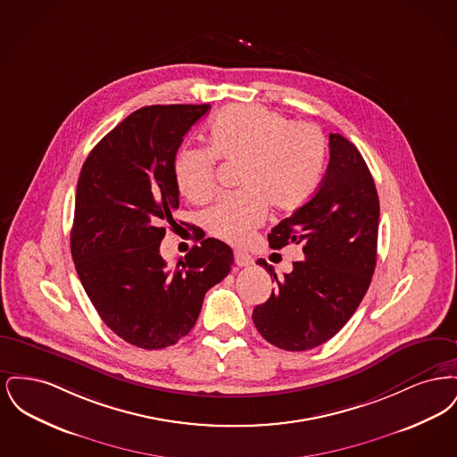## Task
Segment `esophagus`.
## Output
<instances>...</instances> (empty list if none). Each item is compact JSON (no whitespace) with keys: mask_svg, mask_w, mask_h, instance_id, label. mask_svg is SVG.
<instances>
[{"mask_svg":"<svg viewBox=\"0 0 457 457\" xmlns=\"http://www.w3.org/2000/svg\"><path fill=\"white\" fill-rule=\"evenodd\" d=\"M235 262L239 267H250L253 263V259L246 252H235Z\"/></svg>","mask_w":457,"mask_h":457,"instance_id":"obj_1","label":"esophagus"}]
</instances>
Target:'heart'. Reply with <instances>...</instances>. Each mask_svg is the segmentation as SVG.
<instances>
[{
    "mask_svg": "<svg viewBox=\"0 0 457 457\" xmlns=\"http://www.w3.org/2000/svg\"><path fill=\"white\" fill-rule=\"evenodd\" d=\"M207 149L176 154L174 181L179 194L202 204L216 188V159L238 162L237 194L220 196L204 216L216 238L239 245L259 228L269 205L291 212L315 194L326 170L327 142L313 125L295 123L278 111L233 104L219 111L207 129Z\"/></svg>",
    "mask_w": 457,
    "mask_h": 457,
    "instance_id": "1",
    "label": "heart"
}]
</instances>
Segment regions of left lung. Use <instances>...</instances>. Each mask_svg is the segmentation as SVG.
Here are the masks:
<instances>
[{
    "label": "left lung",
    "mask_w": 457,
    "mask_h": 457,
    "mask_svg": "<svg viewBox=\"0 0 457 457\" xmlns=\"http://www.w3.org/2000/svg\"><path fill=\"white\" fill-rule=\"evenodd\" d=\"M330 161L313 196L269 233V245H302L304 259L274 278L265 303L253 310L262 337L286 351H306L336 336L361 303L375 270L380 205L365 159L339 133L328 135Z\"/></svg>",
    "instance_id": "obj_1"
}]
</instances>
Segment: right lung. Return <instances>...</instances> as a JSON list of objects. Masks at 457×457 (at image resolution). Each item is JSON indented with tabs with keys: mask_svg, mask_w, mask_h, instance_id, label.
<instances>
[{
	"mask_svg": "<svg viewBox=\"0 0 457 457\" xmlns=\"http://www.w3.org/2000/svg\"><path fill=\"white\" fill-rule=\"evenodd\" d=\"M209 109H137L90 151L79 176L70 235L77 274L103 322L137 348H168L185 337L205 293L235 262L226 243L204 237L174 269L159 253L179 207L174 157Z\"/></svg>",
	"mask_w": 457,
	"mask_h": 457,
	"instance_id": "1",
	"label": "right lung"
}]
</instances>
